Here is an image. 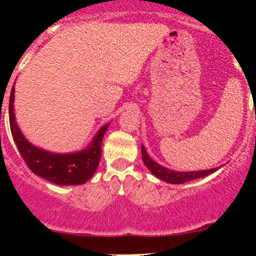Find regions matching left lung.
I'll return each mask as SVG.
<instances>
[{
    "instance_id": "obj_1",
    "label": "left lung",
    "mask_w": 256,
    "mask_h": 256,
    "mask_svg": "<svg viewBox=\"0 0 256 256\" xmlns=\"http://www.w3.org/2000/svg\"><path fill=\"white\" fill-rule=\"evenodd\" d=\"M141 152L142 160H144V164L146 165V168H148L156 178H159L160 180H164V182L166 183H172V184H182V183L188 182V180L206 177V176L214 173V172H216L220 168V166H216V168L206 169V170L177 172L173 170V169L165 168V166L160 165L159 162H156L155 160L151 159L150 156H148V151H146V148H144V144H141Z\"/></svg>"
}]
</instances>
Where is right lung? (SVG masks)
<instances>
[{"instance_id": "right-lung-1", "label": "right lung", "mask_w": 256, "mask_h": 256, "mask_svg": "<svg viewBox=\"0 0 256 256\" xmlns=\"http://www.w3.org/2000/svg\"><path fill=\"white\" fill-rule=\"evenodd\" d=\"M15 87H12L8 104L11 134L20 155L33 173L38 177L58 186L83 184L92 178L101 160V144L110 123H106L97 130L91 142L82 150L76 152H52L29 142L22 134L15 118Z\"/></svg>"}]
</instances>
